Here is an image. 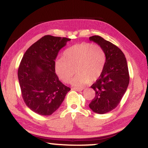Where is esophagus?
<instances>
[{"instance_id":"esophagus-1","label":"esophagus","mask_w":148,"mask_h":148,"mask_svg":"<svg viewBox=\"0 0 148 148\" xmlns=\"http://www.w3.org/2000/svg\"><path fill=\"white\" fill-rule=\"evenodd\" d=\"M73 90H75L77 91V92H79V91H82L84 89V88H81V87H73L72 88Z\"/></svg>"}]
</instances>
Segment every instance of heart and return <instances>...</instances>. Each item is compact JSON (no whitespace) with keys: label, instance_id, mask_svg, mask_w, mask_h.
<instances>
[{"label":"heart","instance_id":"b5f03b06","mask_svg":"<svg viewBox=\"0 0 148 148\" xmlns=\"http://www.w3.org/2000/svg\"><path fill=\"white\" fill-rule=\"evenodd\" d=\"M106 63V54L102 47L90 42H82L68 48L63 59L54 63V71L62 82L69 83L75 73L73 84L77 87L93 82L102 74Z\"/></svg>","mask_w":148,"mask_h":148}]
</instances>
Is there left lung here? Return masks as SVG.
Instances as JSON below:
<instances>
[{
    "instance_id": "left-lung-1",
    "label": "left lung",
    "mask_w": 148,
    "mask_h": 148,
    "mask_svg": "<svg viewBox=\"0 0 148 148\" xmlns=\"http://www.w3.org/2000/svg\"><path fill=\"white\" fill-rule=\"evenodd\" d=\"M89 40L103 47L106 54V63L102 74L91 86L95 96L89 103L94 112L104 114L115 108L122 100L129 83L127 59L120 49L99 36Z\"/></svg>"
}]
</instances>
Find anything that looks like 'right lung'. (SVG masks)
Instances as JSON below:
<instances>
[{
  "label": "right lung",
  "mask_w": 148,
  "mask_h": 148,
  "mask_svg": "<svg viewBox=\"0 0 148 148\" xmlns=\"http://www.w3.org/2000/svg\"><path fill=\"white\" fill-rule=\"evenodd\" d=\"M70 38L43 36L23 56L18 79L26 105L36 113L51 115L57 110L71 88L64 85L54 71L58 52Z\"/></svg>",
  "instance_id": "obj_1"
}]
</instances>
